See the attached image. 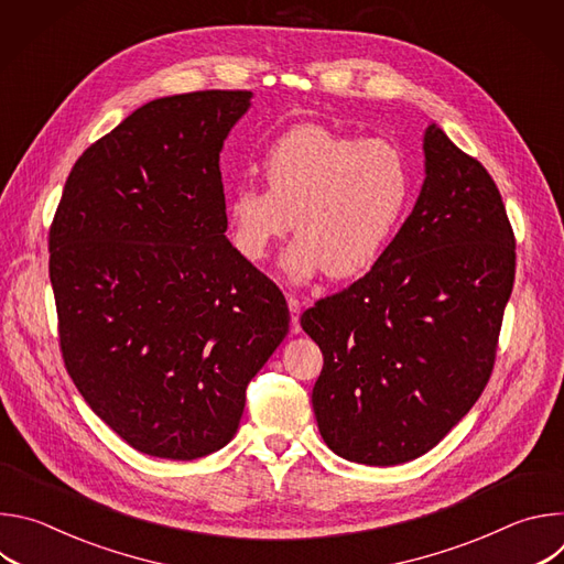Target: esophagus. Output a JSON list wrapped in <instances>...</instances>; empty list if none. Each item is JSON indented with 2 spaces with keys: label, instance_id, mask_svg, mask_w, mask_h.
<instances>
[{
  "label": "esophagus",
  "instance_id": "esophagus-1",
  "mask_svg": "<svg viewBox=\"0 0 564 564\" xmlns=\"http://www.w3.org/2000/svg\"><path fill=\"white\" fill-rule=\"evenodd\" d=\"M288 307H290V326H292V333H301V301L296 296H288Z\"/></svg>",
  "mask_w": 564,
  "mask_h": 564
}]
</instances>
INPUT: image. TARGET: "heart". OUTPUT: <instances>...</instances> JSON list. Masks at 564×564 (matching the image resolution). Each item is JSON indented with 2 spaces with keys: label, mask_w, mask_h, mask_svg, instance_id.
Returning a JSON list of instances; mask_svg holds the SVG:
<instances>
[{
  "label": "heart",
  "mask_w": 564,
  "mask_h": 564,
  "mask_svg": "<svg viewBox=\"0 0 564 564\" xmlns=\"http://www.w3.org/2000/svg\"><path fill=\"white\" fill-rule=\"evenodd\" d=\"M265 181L227 200L234 250L261 263L292 229L283 254L294 281L321 272L355 279L388 250L413 200V170L392 140H364L321 124L285 131L265 155Z\"/></svg>",
  "instance_id": "obj_1"
}]
</instances>
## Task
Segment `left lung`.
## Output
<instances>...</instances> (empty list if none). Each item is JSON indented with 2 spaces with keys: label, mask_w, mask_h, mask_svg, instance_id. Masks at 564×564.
Here are the masks:
<instances>
[{
  "label": "left lung",
  "mask_w": 564,
  "mask_h": 564,
  "mask_svg": "<svg viewBox=\"0 0 564 564\" xmlns=\"http://www.w3.org/2000/svg\"><path fill=\"white\" fill-rule=\"evenodd\" d=\"M426 178L372 270L301 314L324 352L312 409L344 459L392 466L429 453L494 372L516 279V236L479 160L433 122Z\"/></svg>",
  "instance_id": "obj_1"
}]
</instances>
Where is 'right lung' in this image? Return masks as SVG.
Here are the masks:
<instances>
[{"instance_id":"add662e5","label":"right lung","mask_w":564,"mask_h":564,"mask_svg":"<svg viewBox=\"0 0 564 564\" xmlns=\"http://www.w3.org/2000/svg\"><path fill=\"white\" fill-rule=\"evenodd\" d=\"M250 91L151 100L73 165L48 229L59 350L135 451L223 448L290 328L285 296L227 240L218 158Z\"/></svg>"}]
</instances>
